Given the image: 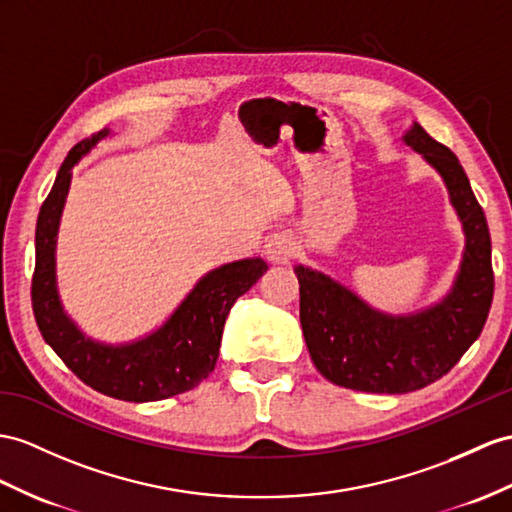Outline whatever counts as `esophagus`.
I'll return each mask as SVG.
<instances>
[{
  "instance_id": "1",
  "label": "esophagus",
  "mask_w": 512,
  "mask_h": 512,
  "mask_svg": "<svg viewBox=\"0 0 512 512\" xmlns=\"http://www.w3.org/2000/svg\"><path fill=\"white\" fill-rule=\"evenodd\" d=\"M295 254H297V243L293 236L286 232L273 234L271 239L265 243L267 260H271V263H276V265H286Z\"/></svg>"
}]
</instances>
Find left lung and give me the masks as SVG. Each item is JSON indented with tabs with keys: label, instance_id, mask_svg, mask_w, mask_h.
<instances>
[{
	"label": "left lung",
	"instance_id": "left-lung-1",
	"mask_svg": "<svg viewBox=\"0 0 512 512\" xmlns=\"http://www.w3.org/2000/svg\"><path fill=\"white\" fill-rule=\"evenodd\" d=\"M404 143L439 171L463 223L465 252L452 291L419 313L386 315L326 273L295 267L310 358L326 380L365 393H410L443 378L480 336L493 302L489 226L463 165L419 123Z\"/></svg>",
	"mask_w": 512,
	"mask_h": 512
}]
</instances>
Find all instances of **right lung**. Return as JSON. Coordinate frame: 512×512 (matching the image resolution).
Instances as JSON below:
<instances>
[{"label":"right lung","instance_id":"obj_1","mask_svg":"<svg viewBox=\"0 0 512 512\" xmlns=\"http://www.w3.org/2000/svg\"><path fill=\"white\" fill-rule=\"evenodd\" d=\"M108 134V128L99 130L71 149L41 206L34 239V319L45 343L91 389L123 402H158L195 389L213 373L230 308L263 276L267 263L263 258H245L208 271L173 315L139 341L108 345L86 336L60 304L56 239L71 169Z\"/></svg>","mask_w":512,"mask_h":512}]
</instances>
